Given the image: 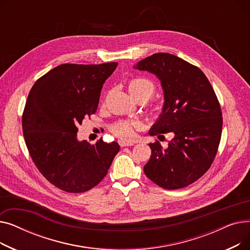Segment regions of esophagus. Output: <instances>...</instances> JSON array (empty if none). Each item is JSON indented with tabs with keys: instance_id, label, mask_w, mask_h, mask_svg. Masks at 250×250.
I'll list each match as a JSON object with an SVG mask.
<instances>
[{
	"instance_id": "esophagus-1",
	"label": "esophagus",
	"mask_w": 250,
	"mask_h": 250,
	"mask_svg": "<svg viewBox=\"0 0 250 250\" xmlns=\"http://www.w3.org/2000/svg\"><path fill=\"white\" fill-rule=\"evenodd\" d=\"M121 147H126V146H134V143H129V142H124V141H120Z\"/></svg>"
}]
</instances>
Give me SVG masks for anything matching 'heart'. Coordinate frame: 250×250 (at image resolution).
I'll use <instances>...</instances> for the list:
<instances>
[{"mask_svg":"<svg viewBox=\"0 0 250 250\" xmlns=\"http://www.w3.org/2000/svg\"><path fill=\"white\" fill-rule=\"evenodd\" d=\"M128 92L136 100H148L155 92L154 83L146 78L130 79L127 84ZM138 127L137 123L128 121H118L110 126V132L116 138L130 141L135 137V129Z\"/></svg>","mask_w":250,"mask_h":250,"instance_id":"b5f03b06","label":"heart"}]
</instances>
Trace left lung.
Masks as SVG:
<instances>
[{"label":"left lung","mask_w":250,"mask_h":250,"mask_svg":"<svg viewBox=\"0 0 250 250\" xmlns=\"http://www.w3.org/2000/svg\"><path fill=\"white\" fill-rule=\"evenodd\" d=\"M135 68L155 74L164 90L163 112L149 134H174L165 149L159 141L149 144L144 172L165 189L186 188L208 171L217 155L223 125L217 95L201 69L176 56L154 54Z\"/></svg>","instance_id":"obj_1"}]
</instances>
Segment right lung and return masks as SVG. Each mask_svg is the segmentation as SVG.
Instances as JSON below:
<instances>
[{
    "instance_id": "obj_1",
    "label": "right lung",
    "mask_w": 250,
    "mask_h": 250,
    "mask_svg": "<svg viewBox=\"0 0 250 250\" xmlns=\"http://www.w3.org/2000/svg\"><path fill=\"white\" fill-rule=\"evenodd\" d=\"M117 62L62 63L32 86L22 114L24 140L37 169L56 188L85 192L106 176L116 142L77 140L78 125L97 110L105 80Z\"/></svg>"
}]
</instances>
